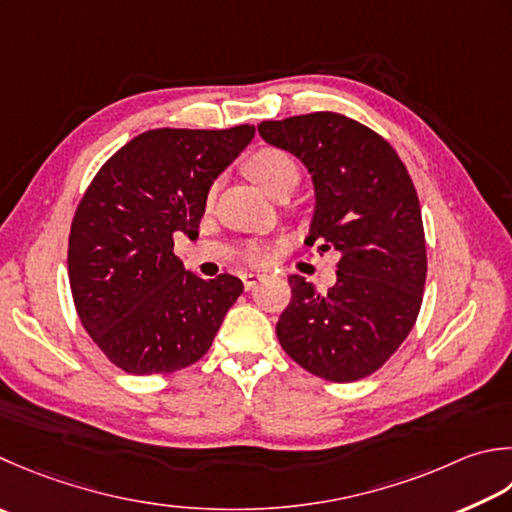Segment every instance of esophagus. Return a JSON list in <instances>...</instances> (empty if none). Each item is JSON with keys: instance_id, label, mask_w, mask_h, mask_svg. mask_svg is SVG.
I'll use <instances>...</instances> for the list:
<instances>
[{"instance_id": "obj_1", "label": "esophagus", "mask_w": 512, "mask_h": 512, "mask_svg": "<svg viewBox=\"0 0 512 512\" xmlns=\"http://www.w3.org/2000/svg\"><path fill=\"white\" fill-rule=\"evenodd\" d=\"M264 279V275H255V273H246L244 277H242V282H244V288L246 290H253L259 282H262Z\"/></svg>"}]
</instances>
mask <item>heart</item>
Listing matches in <instances>:
<instances>
[{
  "mask_svg": "<svg viewBox=\"0 0 512 512\" xmlns=\"http://www.w3.org/2000/svg\"><path fill=\"white\" fill-rule=\"evenodd\" d=\"M248 173L270 197H277L282 193H293L299 184V166L293 159V155H288L282 148L259 150V153L250 157ZM244 259L248 264H262L264 248L257 244L246 246Z\"/></svg>",
  "mask_w": 512,
  "mask_h": 512,
  "instance_id": "obj_1",
  "label": "heart"
}]
</instances>
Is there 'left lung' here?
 Here are the masks:
<instances>
[{
	"label": "left lung",
	"instance_id": "obj_1",
	"mask_svg": "<svg viewBox=\"0 0 512 512\" xmlns=\"http://www.w3.org/2000/svg\"><path fill=\"white\" fill-rule=\"evenodd\" d=\"M257 128L313 175L306 244L342 253L326 293L288 277L293 297L279 315L277 339L308 373L357 382L393 357L422 308L426 237L413 179L382 135L346 115L319 110Z\"/></svg>",
	"mask_w": 512,
	"mask_h": 512
}]
</instances>
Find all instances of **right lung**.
<instances>
[{
	"instance_id": "add662e5",
	"label": "right lung",
	"mask_w": 512,
	"mask_h": 512,
	"mask_svg": "<svg viewBox=\"0 0 512 512\" xmlns=\"http://www.w3.org/2000/svg\"><path fill=\"white\" fill-rule=\"evenodd\" d=\"M255 128H155L97 170L68 237V279L82 326L130 375H166L202 359L242 279L184 268L175 235L197 237L208 190Z\"/></svg>"
}]
</instances>
